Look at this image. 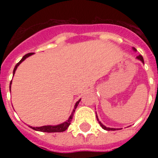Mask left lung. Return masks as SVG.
Wrapping results in <instances>:
<instances>
[{
	"label": "left lung",
	"mask_w": 158,
	"mask_h": 158,
	"mask_svg": "<svg viewBox=\"0 0 158 158\" xmlns=\"http://www.w3.org/2000/svg\"><path fill=\"white\" fill-rule=\"evenodd\" d=\"M133 48V50L135 51V52H137V50H136V49H135V48ZM136 58H137L138 60H139L140 61H142V63H143V64H144V60H143V56H138L137 57H136ZM97 114V113H96ZM96 116H97V120H98V121L99 122V124H100V125H101L102 127V129H104V130H108V131H109V130H121V129H115V128H109V127H106V126H105V125H103V124H102V123L101 122V121H99V120H98V115H96Z\"/></svg>",
	"instance_id": "8db88e82"
}]
</instances>
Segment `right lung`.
<instances>
[{
  "mask_svg": "<svg viewBox=\"0 0 158 158\" xmlns=\"http://www.w3.org/2000/svg\"><path fill=\"white\" fill-rule=\"evenodd\" d=\"M33 53H28V54H26L25 56H23V58L20 60V61L17 63L15 67V69H14V71H13V74H15V70L17 69L18 66L19 64L22 63V62L26 59V58H28V56H32ZM11 83H12V80H11L10 84V86H11ZM81 99H79V101L77 102L75 105H74V110L72 111L71 115H69V119L67 120H65L64 122L61 123V124H60V125H43V126H41V127H32L31 126L30 128H32L33 130H37V131H41V132H47V133H54V132H63L64 130H67V128L69 127V125H70V122H71L72 120V118H73V115H74V113L75 111V109L76 107L78 106V104L79 103V102H80Z\"/></svg>",
  "mask_w": 158,
  "mask_h": 158,
  "instance_id": "right-lung-1",
  "label": "right lung"
}]
</instances>
